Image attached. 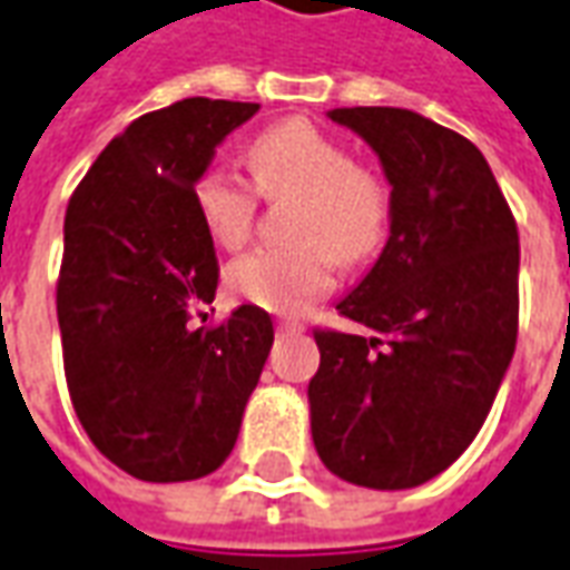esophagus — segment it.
Returning <instances> with one entry per match:
<instances>
[{
	"instance_id": "1",
	"label": "esophagus",
	"mask_w": 570,
	"mask_h": 570,
	"mask_svg": "<svg viewBox=\"0 0 570 570\" xmlns=\"http://www.w3.org/2000/svg\"><path fill=\"white\" fill-rule=\"evenodd\" d=\"M277 330H281V333H302L305 326L296 324V321H277Z\"/></svg>"
}]
</instances>
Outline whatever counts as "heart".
Here are the masks:
<instances>
[{
  "label": "heart",
  "mask_w": 570,
  "mask_h": 570,
  "mask_svg": "<svg viewBox=\"0 0 570 570\" xmlns=\"http://www.w3.org/2000/svg\"><path fill=\"white\" fill-rule=\"evenodd\" d=\"M246 160L265 200L296 197L286 222L289 246H262L228 268V286L268 312H302L333 286V262H367L385 240L392 194L376 173L354 166L348 147L308 119H286L258 132ZM194 203L209 237L240 249L256 222V191L225 166L203 169Z\"/></svg>",
  "instance_id": "heart-1"
}]
</instances>
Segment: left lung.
I'll list each match as a JSON object with an SVG mask.
<instances>
[{"label": "left lung", "mask_w": 570, "mask_h": 570, "mask_svg": "<svg viewBox=\"0 0 570 570\" xmlns=\"http://www.w3.org/2000/svg\"><path fill=\"white\" fill-rule=\"evenodd\" d=\"M392 185L389 240L317 330L308 382L317 456L373 491L435 479L479 435L519 333V228L469 138L404 107H336Z\"/></svg>", "instance_id": "1"}]
</instances>
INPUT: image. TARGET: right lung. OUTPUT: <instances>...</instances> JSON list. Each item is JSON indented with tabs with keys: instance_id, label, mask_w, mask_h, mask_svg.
Instances as JSON below:
<instances>
[{
	"instance_id": "add662e5",
	"label": "right lung",
	"mask_w": 570,
	"mask_h": 570,
	"mask_svg": "<svg viewBox=\"0 0 570 570\" xmlns=\"http://www.w3.org/2000/svg\"><path fill=\"white\" fill-rule=\"evenodd\" d=\"M249 101L185 98L138 117L91 163L63 218L58 326L91 444L141 481H194L237 444L274 326L258 305L194 326L218 262L194 181Z\"/></svg>"
}]
</instances>
